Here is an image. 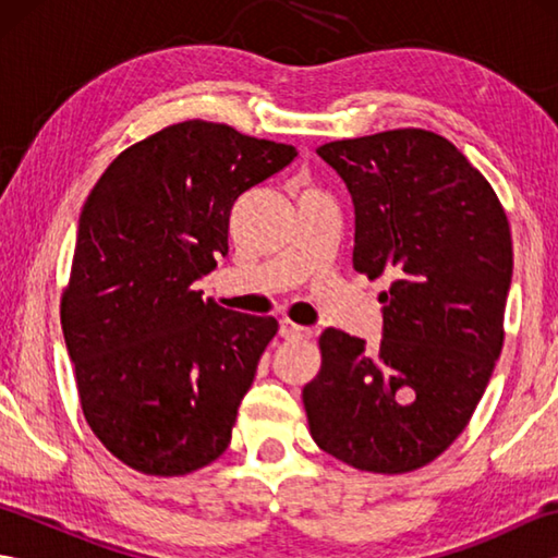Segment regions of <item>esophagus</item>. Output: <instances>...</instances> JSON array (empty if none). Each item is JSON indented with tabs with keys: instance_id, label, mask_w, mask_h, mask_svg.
<instances>
[{
	"instance_id": "1",
	"label": "esophagus",
	"mask_w": 558,
	"mask_h": 558,
	"mask_svg": "<svg viewBox=\"0 0 558 558\" xmlns=\"http://www.w3.org/2000/svg\"><path fill=\"white\" fill-rule=\"evenodd\" d=\"M280 336L282 338H310L312 336V328H304L300 324L290 322V318H280Z\"/></svg>"
}]
</instances>
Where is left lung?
<instances>
[{"mask_svg":"<svg viewBox=\"0 0 558 558\" xmlns=\"http://www.w3.org/2000/svg\"><path fill=\"white\" fill-rule=\"evenodd\" d=\"M354 204L352 266L374 280L384 340L326 328L302 390L316 446L354 470L405 475L465 429L504 348L511 225L475 165L426 129L316 148Z\"/></svg>","mask_w":558,"mask_h":558,"instance_id":"1","label":"left lung"}]
</instances>
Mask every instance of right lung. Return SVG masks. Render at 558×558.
<instances>
[{"mask_svg": "<svg viewBox=\"0 0 558 558\" xmlns=\"http://www.w3.org/2000/svg\"><path fill=\"white\" fill-rule=\"evenodd\" d=\"M294 156L230 124L177 122L124 148L83 204L59 316L83 417L132 470L182 477L230 446L278 322L192 286L228 254L234 201Z\"/></svg>", "mask_w": 558, "mask_h": 558, "instance_id": "obj_1", "label": "right lung"}]
</instances>
